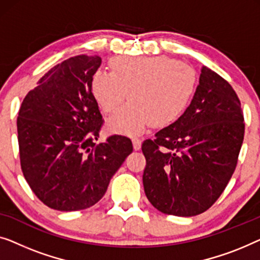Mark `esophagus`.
<instances>
[{
  "label": "esophagus",
  "instance_id": "obj_1",
  "mask_svg": "<svg viewBox=\"0 0 260 260\" xmlns=\"http://www.w3.org/2000/svg\"><path fill=\"white\" fill-rule=\"evenodd\" d=\"M132 142H133V147H134V149H140V147H141V140L139 138H133L132 139Z\"/></svg>",
  "mask_w": 260,
  "mask_h": 260
}]
</instances>
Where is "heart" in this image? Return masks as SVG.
<instances>
[{
	"label": "heart",
	"instance_id": "b5f03b06",
	"mask_svg": "<svg viewBox=\"0 0 260 260\" xmlns=\"http://www.w3.org/2000/svg\"><path fill=\"white\" fill-rule=\"evenodd\" d=\"M109 68L111 73H94L90 88L106 114L114 113L127 94L129 104L108 120L114 133L138 134L149 123L171 125L185 111L196 88L194 71L167 56H116Z\"/></svg>",
	"mask_w": 260,
	"mask_h": 260
}]
</instances>
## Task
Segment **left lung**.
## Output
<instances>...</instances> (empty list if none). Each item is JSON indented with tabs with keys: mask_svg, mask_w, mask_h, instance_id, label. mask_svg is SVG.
I'll return each instance as SVG.
<instances>
[{
	"mask_svg": "<svg viewBox=\"0 0 260 260\" xmlns=\"http://www.w3.org/2000/svg\"><path fill=\"white\" fill-rule=\"evenodd\" d=\"M244 115L232 86L210 68L180 118L142 142V182L156 210L192 217L208 210L224 192L238 162Z\"/></svg>",
	"mask_w": 260,
	"mask_h": 260,
	"instance_id": "1",
	"label": "left lung"
}]
</instances>
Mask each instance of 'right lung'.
<instances>
[{
	"label": "right lung",
	"instance_id": "right-lung-1",
	"mask_svg": "<svg viewBox=\"0 0 260 260\" xmlns=\"http://www.w3.org/2000/svg\"><path fill=\"white\" fill-rule=\"evenodd\" d=\"M100 56L78 55L56 64L22 101L17 116L20 161L35 196L57 211L85 210L107 191L133 151L129 138L96 144L104 120L90 88Z\"/></svg>",
	"mask_w": 260,
	"mask_h": 260
}]
</instances>
